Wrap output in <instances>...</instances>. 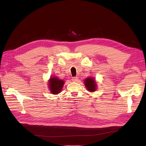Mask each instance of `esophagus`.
Here are the masks:
<instances>
[{
  "mask_svg": "<svg viewBox=\"0 0 146 146\" xmlns=\"http://www.w3.org/2000/svg\"><path fill=\"white\" fill-rule=\"evenodd\" d=\"M72 80L73 82H77L78 80V77H74L72 78Z\"/></svg>",
  "mask_w": 146,
  "mask_h": 146,
  "instance_id": "1",
  "label": "esophagus"
}]
</instances>
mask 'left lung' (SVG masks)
Masks as SVG:
<instances>
[{"label":"left lung","mask_w":146,"mask_h":146,"mask_svg":"<svg viewBox=\"0 0 146 146\" xmlns=\"http://www.w3.org/2000/svg\"><path fill=\"white\" fill-rule=\"evenodd\" d=\"M84 82H85L84 83H85V87L88 91L94 92L96 91L97 85L95 79L92 77H88L85 79Z\"/></svg>","instance_id":"8db88e82"}]
</instances>
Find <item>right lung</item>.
Here are the masks:
<instances>
[{
	"mask_svg": "<svg viewBox=\"0 0 146 146\" xmlns=\"http://www.w3.org/2000/svg\"><path fill=\"white\" fill-rule=\"evenodd\" d=\"M64 81L60 80L57 77H53L48 80V88L52 94H57L60 93L64 85Z\"/></svg>",
	"mask_w": 146,
	"mask_h": 146,
	"instance_id": "1",
	"label": "right lung"
}]
</instances>
